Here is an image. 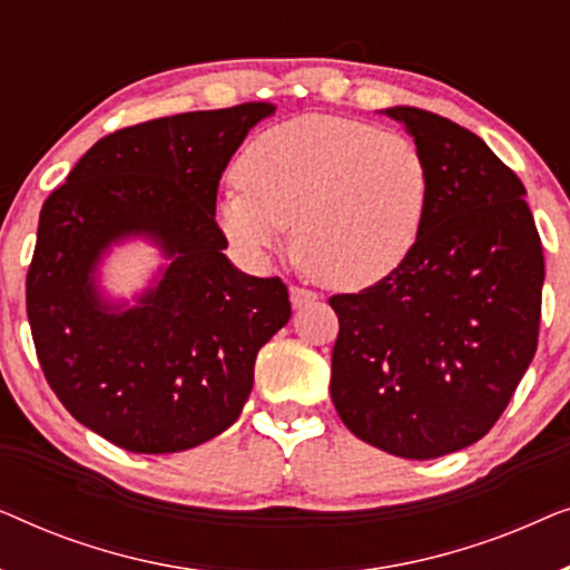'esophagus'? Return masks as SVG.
<instances>
[{"instance_id": "obj_1", "label": "esophagus", "mask_w": 570, "mask_h": 570, "mask_svg": "<svg viewBox=\"0 0 570 570\" xmlns=\"http://www.w3.org/2000/svg\"><path fill=\"white\" fill-rule=\"evenodd\" d=\"M316 298H318V295L314 291H308V287L291 285V303H293V308L308 306V303H314Z\"/></svg>"}]
</instances>
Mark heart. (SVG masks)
<instances>
[{
	"label": "heart",
	"mask_w": 570,
	"mask_h": 570,
	"mask_svg": "<svg viewBox=\"0 0 570 570\" xmlns=\"http://www.w3.org/2000/svg\"><path fill=\"white\" fill-rule=\"evenodd\" d=\"M217 202L233 244L259 254L293 225L301 267L332 287L394 272L423 230L431 168L415 139L342 116H301L256 135Z\"/></svg>",
	"instance_id": "obj_1"
}]
</instances>
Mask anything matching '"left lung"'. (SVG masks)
<instances>
[{"mask_svg": "<svg viewBox=\"0 0 570 570\" xmlns=\"http://www.w3.org/2000/svg\"><path fill=\"white\" fill-rule=\"evenodd\" d=\"M431 168L423 230L404 262L340 318L332 402L350 431L404 459L480 441L532 363L544 256L519 176L470 129L420 108L386 111Z\"/></svg>", "mask_w": 570, "mask_h": 570, "instance_id": "8db88e82", "label": "left lung"}]
</instances>
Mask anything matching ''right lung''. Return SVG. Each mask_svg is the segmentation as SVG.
Masks as SVG:
<instances>
[{"label":"right lung","instance_id":"obj_1","mask_svg":"<svg viewBox=\"0 0 570 570\" xmlns=\"http://www.w3.org/2000/svg\"><path fill=\"white\" fill-rule=\"evenodd\" d=\"M272 111L252 100L124 127L43 202L26 277L38 363L69 415L116 446L174 454L223 433L252 394L256 353L291 318L283 279L233 267L215 220L225 166ZM131 232L171 264L139 307L111 315L91 269Z\"/></svg>","mask_w":570,"mask_h":570}]
</instances>
